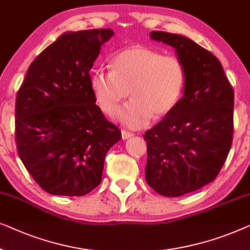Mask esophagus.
Wrapping results in <instances>:
<instances>
[{
    "label": "esophagus",
    "instance_id": "34e87169",
    "mask_svg": "<svg viewBox=\"0 0 250 250\" xmlns=\"http://www.w3.org/2000/svg\"><path fill=\"white\" fill-rule=\"evenodd\" d=\"M132 136H133L132 132L125 131V130H121V137H122V139H124V140L128 139V138H130V137H132Z\"/></svg>",
    "mask_w": 250,
    "mask_h": 250
}]
</instances>
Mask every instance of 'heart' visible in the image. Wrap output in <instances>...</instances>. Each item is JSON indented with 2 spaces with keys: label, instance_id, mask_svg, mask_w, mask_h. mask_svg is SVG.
I'll use <instances>...</instances> for the list:
<instances>
[{
  "label": "heart",
  "instance_id": "heart-1",
  "mask_svg": "<svg viewBox=\"0 0 250 250\" xmlns=\"http://www.w3.org/2000/svg\"><path fill=\"white\" fill-rule=\"evenodd\" d=\"M186 85V69L177 56L145 46L121 51L112 70L100 69L90 77L91 90L102 110L111 113L129 95L132 98L114 112L113 119L130 129L148 125L178 104Z\"/></svg>",
  "mask_w": 250,
  "mask_h": 250
}]
</instances>
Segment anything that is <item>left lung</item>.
I'll list each match as a JSON object with an SVG mask.
<instances>
[{"mask_svg":"<svg viewBox=\"0 0 250 250\" xmlns=\"http://www.w3.org/2000/svg\"><path fill=\"white\" fill-rule=\"evenodd\" d=\"M170 45L186 69L184 96L144 135L146 182L157 194L179 197L212 182L230 152L234 93L210 52L179 34L152 31Z\"/></svg>","mask_w":250,"mask_h":250,"instance_id":"left-lung-1","label":"left lung"}]
</instances>
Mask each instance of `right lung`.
I'll return each mask as SVG.
<instances>
[{"instance_id": "obj_1", "label": "right lung", "mask_w": 250, "mask_h": 250, "mask_svg": "<svg viewBox=\"0 0 250 250\" xmlns=\"http://www.w3.org/2000/svg\"><path fill=\"white\" fill-rule=\"evenodd\" d=\"M106 29L65 31L34 60L17 94L20 160L48 194L83 196L101 184L105 155L121 131L104 118L89 71Z\"/></svg>"}]
</instances>
